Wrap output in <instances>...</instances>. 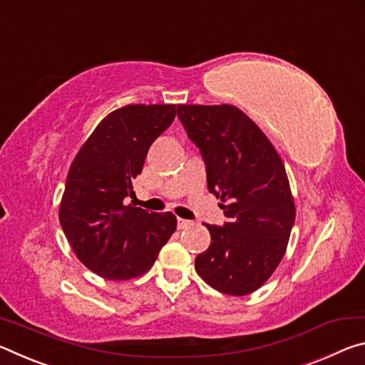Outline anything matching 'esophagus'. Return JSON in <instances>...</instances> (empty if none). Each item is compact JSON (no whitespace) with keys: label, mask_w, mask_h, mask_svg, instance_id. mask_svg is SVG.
Masks as SVG:
<instances>
[{"label":"esophagus","mask_w":365,"mask_h":365,"mask_svg":"<svg viewBox=\"0 0 365 365\" xmlns=\"http://www.w3.org/2000/svg\"><path fill=\"white\" fill-rule=\"evenodd\" d=\"M192 226V222H189V220H184V218H178V228L179 230H187Z\"/></svg>","instance_id":"obj_1"}]
</instances>
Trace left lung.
Masks as SVG:
<instances>
[{
  "mask_svg": "<svg viewBox=\"0 0 365 365\" xmlns=\"http://www.w3.org/2000/svg\"><path fill=\"white\" fill-rule=\"evenodd\" d=\"M184 129L204 157L207 186L225 226L205 225L212 242L195 272L220 292L246 296L282 262L296 207L283 160L246 113L232 105H178Z\"/></svg>",
  "mask_w": 365,
  "mask_h": 365,
  "instance_id": "1",
  "label": "left lung"
}]
</instances>
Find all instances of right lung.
I'll list each match as a JSON object with an SVG mask.
<instances>
[{"label": "right lung", "instance_id": "1", "mask_svg": "<svg viewBox=\"0 0 365 365\" xmlns=\"http://www.w3.org/2000/svg\"><path fill=\"white\" fill-rule=\"evenodd\" d=\"M176 105H126L101 119L71 163L59 223L83 265L106 279L152 268L176 231L171 212L126 205L153 140L171 126Z\"/></svg>", "mask_w": 365, "mask_h": 365}]
</instances>
